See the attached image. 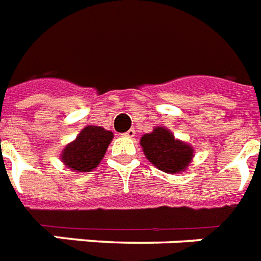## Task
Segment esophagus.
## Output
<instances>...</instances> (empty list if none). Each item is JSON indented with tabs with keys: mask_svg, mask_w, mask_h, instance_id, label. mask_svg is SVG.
I'll return each mask as SVG.
<instances>
[{
	"mask_svg": "<svg viewBox=\"0 0 261 261\" xmlns=\"http://www.w3.org/2000/svg\"><path fill=\"white\" fill-rule=\"evenodd\" d=\"M135 135H136V130L133 128H130L126 133H124L125 137H129V139H132V137H135Z\"/></svg>",
	"mask_w": 261,
	"mask_h": 261,
	"instance_id": "34e87169",
	"label": "esophagus"
}]
</instances>
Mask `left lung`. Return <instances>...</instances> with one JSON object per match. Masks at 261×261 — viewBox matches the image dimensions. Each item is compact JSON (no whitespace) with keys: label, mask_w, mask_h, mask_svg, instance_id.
Segmentation results:
<instances>
[{"label":"left lung","mask_w":261,"mask_h":261,"mask_svg":"<svg viewBox=\"0 0 261 261\" xmlns=\"http://www.w3.org/2000/svg\"><path fill=\"white\" fill-rule=\"evenodd\" d=\"M143 152L151 164L167 174H179L193 162L194 148L174 136L170 129L156 126L140 139Z\"/></svg>","instance_id":"8db88e82"}]
</instances>
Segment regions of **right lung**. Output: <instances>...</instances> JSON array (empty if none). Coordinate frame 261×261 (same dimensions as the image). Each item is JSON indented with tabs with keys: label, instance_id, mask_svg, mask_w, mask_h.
I'll list each match as a JSON object with an SVG mask.
<instances>
[{
	"label": "right lung",
	"instance_id": "right-lung-1",
	"mask_svg": "<svg viewBox=\"0 0 261 261\" xmlns=\"http://www.w3.org/2000/svg\"><path fill=\"white\" fill-rule=\"evenodd\" d=\"M113 136V132L102 126L87 125L79 132L75 140L63 148L60 160L68 170L90 172L101 163Z\"/></svg>",
	"mask_w": 261,
	"mask_h": 261
}]
</instances>
